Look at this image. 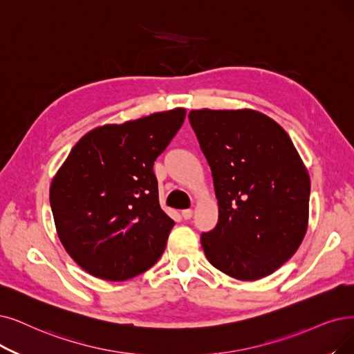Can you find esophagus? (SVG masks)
<instances>
[{
    "instance_id": "1",
    "label": "esophagus",
    "mask_w": 354,
    "mask_h": 354,
    "mask_svg": "<svg viewBox=\"0 0 354 354\" xmlns=\"http://www.w3.org/2000/svg\"><path fill=\"white\" fill-rule=\"evenodd\" d=\"M181 216L185 218V219H190V218L193 216V210H192V209H185V210H181Z\"/></svg>"
}]
</instances>
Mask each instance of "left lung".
Wrapping results in <instances>:
<instances>
[{
    "label": "left lung",
    "instance_id": "left-lung-1",
    "mask_svg": "<svg viewBox=\"0 0 354 354\" xmlns=\"http://www.w3.org/2000/svg\"><path fill=\"white\" fill-rule=\"evenodd\" d=\"M214 177L218 223L201 236L210 264L238 280L272 274L299 248L310 181L289 135L254 110H192Z\"/></svg>",
    "mask_w": 354,
    "mask_h": 354
}]
</instances>
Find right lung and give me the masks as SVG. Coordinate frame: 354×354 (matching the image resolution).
<instances>
[{
    "instance_id": "add662e5",
    "label": "right lung",
    "mask_w": 354,
    "mask_h": 354,
    "mask_svg": "<svg viewBox=\"0 0 354 354\" xmlns=\"http://www.w3.org/2000/svg\"><path fill=\"white\" fill-rule=\"evenodd\" d=\"M186 110L106 124L84 135L50 185L56 231L87 273L122 281L157 263L174 226L160 206L153 161Z\"/></svg>"
}]
</instances>
